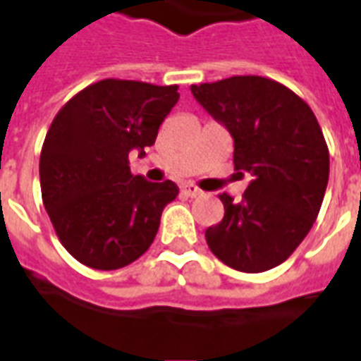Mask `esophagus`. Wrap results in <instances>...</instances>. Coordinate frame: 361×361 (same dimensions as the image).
<instances>
[{
  "label": "esophagus",
  "mask_w": 361,
  "mask_h": 361,
  "mask_svg": "<svg viewBox=\"0 0 361 361\" xmlns=\"http://www.w3.org/2000/svg\"><path fill=\"white\" fill-rule=\"evenodd\" d=\"M180 190H183V194H186V196H190V197H196L202 194V190L197 188L196 184H192V183L183 184V188H180Z\"/></svg>",
  "instance_id": "1"
}]
</instances>
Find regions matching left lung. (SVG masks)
Listing matches in <instances>:
<instances>
[{
  "label": "left lung",
  "instance_id": "1",
  "mask_svg": "<svg viewBox=\"0 0 361 361\" xmlns=\"http://www.w3.org/2000/svg\"><path fill=\"white\" fill-rule=\"evenodd\" d=\"M192 94L234 139L235 171L253 180L242 200L219 194L224 219L205 230L216 259L264 272L291 257L312 228L329 178V150L312 108L262 75L192 85Z\"/></svg>",
  "mask_w": 361,
  "mask_h": 361
}]
</instances>
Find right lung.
Wrapping results in <instances>:
<instances>
[{
	"label": "right lung",
	"mask_w": 361,
	"mask_h": 361,
	"mask_svg": "<svg viewBox=\"0 0 361 361\" xmlns=\"http://www.w3.org/2000/svg\"><path fill=\"white\" fill-rule=\"evenodd\" d=\"M178 97L177 85L108 78L74 94L53 119L39 156L43 205L81 264L123 268L154 242L178 186L133 175L129 152L156 142Z\"/></svg>",
	"instance_id": "1"
}]
</instances>
